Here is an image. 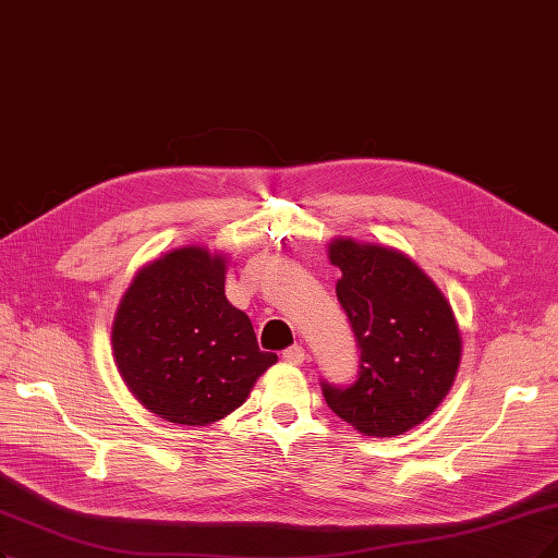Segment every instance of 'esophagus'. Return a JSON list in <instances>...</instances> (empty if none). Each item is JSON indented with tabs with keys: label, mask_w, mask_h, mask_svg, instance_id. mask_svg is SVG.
<instances>
[{
	"label": "esophagus",
	"mask_w": 558,
	"mask_h": 558,
	"mask_svg": "<svg viewBox=\"0 0 558 558\" xmlns=\"http://www.w3.org/2000/svg\"><path fill=\"white\" fill-rule=\"evenodd\" d=\"M282 359H284L287 363H292V365H301V363L305 361V349H303L301 344H292V347H287L284 352H282Z\"/></svg>",
	"instance_id": "1"
}]
</instances>
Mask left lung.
Returning a JSON list of instances; mask_svg holds the SVG:
<instances>
[{"mask_svg":"<svg viewBox=\"0 0 558 558\" xmlns=\"http://www.w3.org/2000/svg\"><path fill=\"white\" fill-rule=\"evenodd\" d=\"M336 294L361 349L352 386L322 381L326 404L367 437H396L432 416L456 381L462 338L452 307L393 247L333 239Z\"/></svg>","mask_w":558,"mask_h":558,"instance_id":"left-lung-1","label":"left lung"}]
</instances>
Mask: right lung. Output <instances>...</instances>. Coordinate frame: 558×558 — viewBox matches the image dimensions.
Wrapping results in <instances>:
<instances>
[{"label": "right lung", "instance_id": "obj_1", "mask_svg": "<svg viewBox=\"0 0 558 558\" xmlns=\"http://www.w3.org/2000/svg\"><path fill=\"white\" fill-rule=\"evenodd\" d=\"M225 255L185 245L140 268L112 322L114 363L156 416L209 425L241 407L278 356L225 296Z\"/></svg>", "mask_w": 558, "mask_h": 558}]
</instances>
